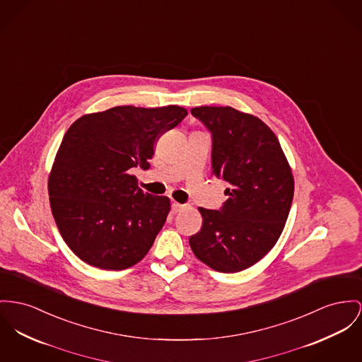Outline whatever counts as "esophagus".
Masks as SVG:
<instances>
[{"instance_id":"1","label":"esophagus","mask_w":362,"mask_h":362,"mask_svg":"<svg viewBox=\"0 0 362 362\" xmlns=\"http://www.w3.org/2000/svg\"><path fill=\"white\" fill-rule=\"evenodd\" d=\"M184 204H181V203H177V202H174L173 204H171V210L174 211V213H178V211H181V210H184Z\"/></svg>"}]
</instances>
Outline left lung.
I'll use <instances>...</instances> for the list:
<instances>
[{
	"label": "left lung",
	"instance_id": "left-lung-1",
	"mask_svg": "<svg viewBox=\"0 0 362 362\" xmlns=\"http://www.w3.org/2000/svg\"><path fill=\"white\" fill-rule=\"evenodd\" d=\"M211 133L213 175L226 184L219 210L200 207L193 254L222 273L257 264L274 247L288 218L293 177L276 134L259 118L232 107H196Z\"/></svg>",
	"mask_w": 362,
	"mask_h": 362
}]
</instances>
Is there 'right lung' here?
<instances>
[{
  "label": "right lung",
  "mask_w": 362,
  "mask_h": 362,
  "mask_svg": "<svg viewBox=\"0 0 362 362\" xmlns=\"http://www.w3.org/2000/svg\"><path fill=\"white\" fill-rule=\"evenodd\" d=\"M187 115L178 105H121L70 126L49 175V200L62 238L83 262L123 270L146 255L170 199L143 192L130 169H149L158 139Z\"/></svg>",
  "instance_id": "obj_1"
}]
</instances>
